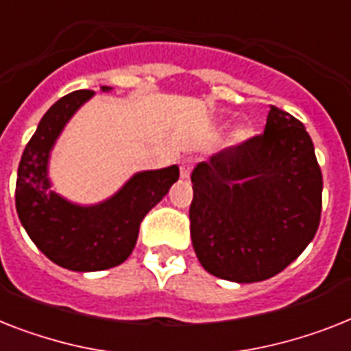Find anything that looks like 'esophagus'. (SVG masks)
<instances>
[{
    "instance_id": "1",
    "label": "esophagus",
    "mask_w": 351,
    "mask_h": 351,
    "mask_svg": "<svg viewBox=\"0 0 351 351\" xmlns=\"http://www.w3.org/2000/svg\"><path fill=\"white\" fill-rule=\"evenodd\" d=\"M193 166H195V160H193V158H184V160L180 162L182 178H189L191 171H193Z\"/></svg>"
}]
</instances>
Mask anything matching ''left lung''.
Here are the masks:
<instances>
[{
    "instance_id": "8db88e82",
    "label": "left lung",
    "mask_w": 351,
    "mask_h": 351,
    "mask_svg": "<svg viewBox=\"0 0 351 351\" xmlns=\"http://www.w3.org/2000/svg\"><path fill=\"white\" fill-rule=\"evenodd\" d=\"M191 240L209 274L256 283L279 274L317 232L323 175L301 122L270 106L267 126L193 169Z\"/></svg>"
}]
</instances>
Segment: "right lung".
Here are the masks:
<instances>
[{"mask_svg": "<svg viewBox=\"0 0 351 351\" xmlns=\"http://www.w3.org/2000/svg\"><path fill=\"white\" fill-rule=\"evenodd\" d=\"M92 95V90H77L45 113L23 151L16 182V209L30 240L53 263L77 272L111 269L126 261L144 216L180 175L176 166L136 173L115 196L92 207L56 195L47 176L48 155L70 117Z\"/></svg>", "mask_w": 351, "mask_h": 351, "instance_id": "add662e5", "label": "right lung"}]
</instances>
